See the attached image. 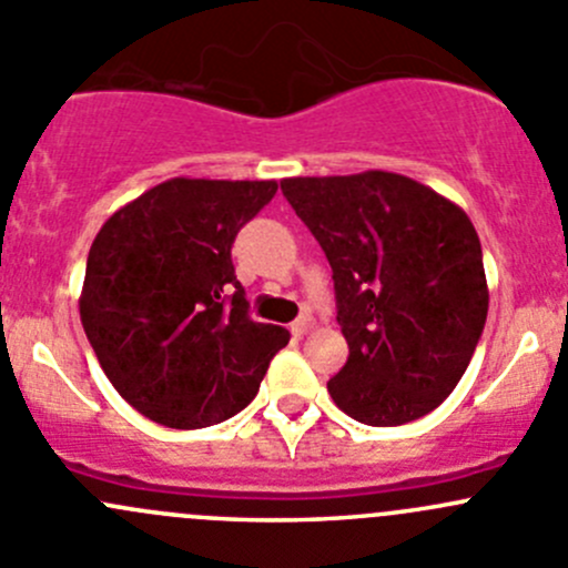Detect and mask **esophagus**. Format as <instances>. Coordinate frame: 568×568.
I'll return each mask as SVG.
<instances>
[{"label":"esophagus","mask_w":568,"mask_h":568,"mask_svg":"<svg viewBox=\"0 0 568 568\" xmlns=\"http://www.w3.org/2000/svg\"><path fill=\"white\" fill-rule=\"evenodd\" d=\"M311 329H313V318L311 316H302V318H296L294 324H291V332H294V337H305Z\"/></svg>","instance_id":"34e87169"}]
</instances>
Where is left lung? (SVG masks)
<instances>
[{
	"mask_svg": "<svg viewBox=\"0 0 568 568\" xmlns=\"http://www.w3.org/2000/svg\"><path fill=\"white\" fill-rule=\"evenodd\" d=\"M332 266L348 359L332 400L365 426L437 409L467 371L489 311L473 222L432 186L385 170L283 178Z\"/></svg>",
	"mask_w": 568,
	"mask_h": 568,
	"instance_id": "left-lung-1",
	"label": "left lung"
}]
</instances>
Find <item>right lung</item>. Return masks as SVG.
<instances>
[{
  "label": "right lung",
  "mask_w": 568,
  "mask_h": 568,
  "mask_svg": "<svg viewBox=\"0 0 568 568\" xmlns=\"http://www.w3.org/2000/svg\"><path fill=\"white\" fill-rule=\"evenodd\" d=\"M277 181L170 178L104 222L79 316L112 387L170 428L227 420L255 398L288 329L252 321L236 233Z\"/></svg>",
  "instance_id": "obj_1"
}]
</instances>
